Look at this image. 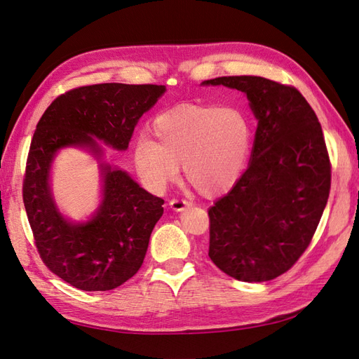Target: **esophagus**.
Returning a JSON list of instances; mask_svg holds the SVG:
<instances>
[{
    "label": "esophagus",
    "mask_w": 359,
    "mask_h": 359,
    "mask_svg": "<svg viewBox=\"0 0 359 359\" xmlns=\"http://www.w3.org/2000/svg\"><path fill=\"white\" fill-rule=\"evenodd\" d=\"M189 206H191V203H189V201H187V200H177V198H174V200L170 201V208H171L172 210H176V212H180V210L187 209V208H189Z\"/></svg>",
    "instance_id": "1"
}]
</instances>
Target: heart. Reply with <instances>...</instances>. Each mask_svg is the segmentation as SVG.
<instances>
[{
  "label": "heart",
  "instance_id": "heart-1",
  "mask_svg": "<svg viewBox=\"0 0 359 359\" xmlns=\"http://www.w3.org/2000/svg\"><path fill=\"white\" fill-rule=\"evenodd\" d=\"M154 141L141 137L133 163L144 185L162 192L179 177L214 197L232 189L249 163L253 130L249 115L235 104H179L154 118Z\"/></svg>",
  "mask_w": 359,
  "mask_h": 359
}]
</instances>
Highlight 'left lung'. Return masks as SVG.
I'll return each mask as SVG.
<instances>
[{
    "instance_id": "1",
    "label": "left lung",
    "mask_w": 359,
    "mask_h": 359,
    "mask_svg": "<svg viewBox=\"0 0 359 359\" xmlns=\"http://www.w3.org/2000/svg\"><path fill=\"white\" fill-rule=\"evenodd\" d=\"M244 92L258 119L250 163L209 214V258L243 282L288 271L306 250L330 191L318 118L300 92L264 77L205 80Z\"/></svg>"
}]
</instances>
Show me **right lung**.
Listing matches in <instances>:
<instances>
[{"mask_svg":"<svg viewBox=\"0 0 359 359\" xmlns=\"http://www.w3.org/2000/svg\"><path fill=\"white\" fill-rule=\"evenodd\" d=\"M165 90L124 83L76 88L54 100L36 126L22 185L25 212L43 264L72 287L114 290L141 269L163 200L101 161L103 149L95 140L127 150L140 118ZM67 146L88 148L100 163L102 201L83 224L63 217L50 192V163Z\"/></svg>","mask_w":359,"mask_h":359,"instance_id":"right-lung-1","label":"right lung"}]
</instances>
